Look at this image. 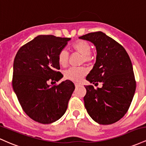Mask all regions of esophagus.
Listing matches in <instances>:
<instances>
[{
  "instance_id": "esophagus-1",
  "label": "esophagus",
  "mask_w": 146,
  "mask_h": 146,
  "mask_svg": "<svg viewBox=\"0 0 146 146\" xmlns=\"http://www.w3.org/2000/svg\"><path fill=\"white\" fill-rule=\"evenodd\" d=\"M74 85H75V86H76V87H78V86H81V83H74Z\"/></svg>"
}]
</instances>
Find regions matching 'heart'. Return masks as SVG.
Here are the masks:
<instances>
[{
    "label": "heart",
    "instance_id": "b5f03b06",
    "mask_svg": "<svg viewBox=\"0 0 146 146\" xmlns=\"http://www.w3.org/2000/svg\"><path fill=\"white\" fill-rule=\"evenodd\" d=\"M74 51L81 54L83 56V63H90L93 60V56L91 54V45L89 42L84 40H78L72 45ZM70 54L65 49H63L58 54V63L61 67H66L69 61ZM88 74V70L84 67L81 68H70L63 72L65 78L70 81H76L84 77Z\"/></svg>",
    "mask_w": 146,
    "mask_h": 146
}]
</instances>
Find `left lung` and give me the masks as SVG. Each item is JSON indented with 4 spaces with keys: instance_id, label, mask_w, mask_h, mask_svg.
I'll use <instances>...</instances> for the list:
<instances>
[{
    "instance_id": "1",
    "label": "left lung",
    "mask_w": 146,
    "mask_h": 146,
    "mask_svg": "<svg viewBox=\"0 0 146 146\" xmlns=\"http://www.w3.org/2000/svg\"><path fill=\"white\" fill-rule=\"evenodd\" d=\"M96 46V63L86 80L103 83L94 89L86 86L85 108L94 121L109 125L120 120L130 108L136 90L132 62L121 44L102 32H91L79 37Z\"/></svg>"
}]
</instances>
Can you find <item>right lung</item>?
Returning a JSON list of instances; mask_svg holds the SVG:
<instances>
[{"label": "right lung", "instance_id": "add662e5", "mask_svg": "<svg viewBox=\"0 0 146 146\" xmlns=\"http://www.w3.org/2000/svg\"><path fill=\"white\" fill-rule=\"evenodd\" d=\"M70 38L38 36L23 45L14 60L12 87L21 108L28 117L42 124L59 119L68 108L75 89L69 80L54 86L63 75L58 71V54Z\"/></svg>", "mask_w": 146, "mask_h": 146}]
</instances>
